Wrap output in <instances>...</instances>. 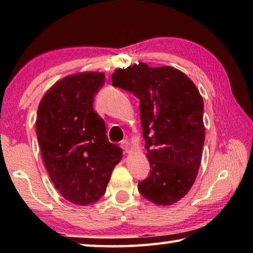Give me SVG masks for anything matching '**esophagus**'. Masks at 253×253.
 <instances>
[{"label":"esophagus","mask_w":253,"mask_h":253,"mask_svg":"<svg viewBox=\"0 0 253 253\" xmlns=\"http://www.w3.org/2000/svg\"><path fill=\"white\" fill-rule=\"evenodd\" d=\"M121 146L126 153L130 152V146H129V143H128V140H126V139L123 140V142L121 143Z\"/></svg>","instance_id":"esophagus-1"}]
</instances>
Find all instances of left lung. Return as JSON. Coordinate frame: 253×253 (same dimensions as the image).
<instances>
[{
  "instance_id": "8db88e82",
  "label": "left lung",
  "mask_w": 253,
  "mask_h": 253,
  "mask_svg": "<svg viewBox=\"0 0 253 253\" xmlns=\"http://www.w3.org/2000/svg\"><path fill=\"white\" fill-rule=\"evenodd\" d=\"M111 83L139 99L151 173L138 191L156 205L176 203L191 190L202 157L204 105L199 89L176 68L144 62L116 69Z\"/></svg>"
}]
</instances>
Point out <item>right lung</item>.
<instances>
[{
    "label": "right lung",
    "instance_id": "add662e5",
    "mask_svg": "<svg viewBox=\"0 0 253 253\" xmlns=\"http://www.w3.org/2000/svg\"><path fill=\"white\" fill-rule=\"evenodd\" d=\"M105 74L78 72L57 81L44 93L37 114V136L51 181L76 205L97 202L123 157L109 143L102 118L92 108Z\"/></svg>",
    "mask_w": 253,
    "mask_h": 253
}]
</instances>
